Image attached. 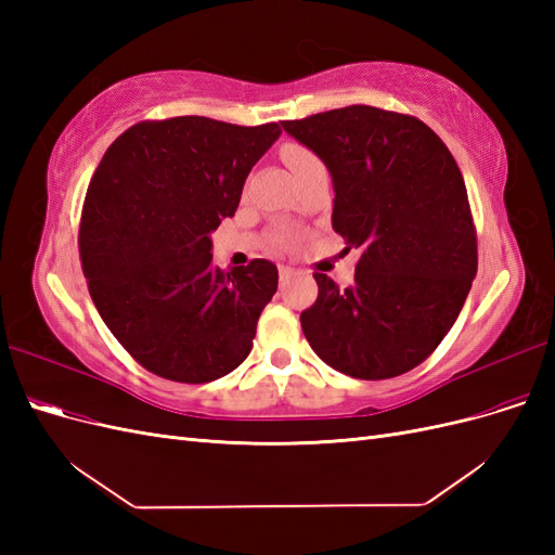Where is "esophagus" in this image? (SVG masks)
<instances>
[{
  "mask_svg": "<svg viewBox=\"0 0 555 555\" xmlns=\"http://www.w3.org/2000/svg\"><path fill=\"white\" fill-rule=\"evenodd\" d=\"M294 275H296L294 268H289V266H280V284H282V287H284V284H289Z\"/></svg>",
  "mask_w": 555,
  "mask_h": 555,
  "instance_id": "obj_1",
  "label": "esophagus"
}]
</instances>
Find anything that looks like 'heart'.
<instances>
[{
    "label": "heart",
    "instance_id": "heart-1",
    "mask_svg": "<svg viewBox=\"0 0 555 555\" xmlns=\"http://www.w3.org/2000/svg\"><path fill=\"white\" fill-rule=\"evenodd\" d=\"M282 159L284 164L289 166L292 173L296 178H300L304 173H308L310 169H314V166H322V159H319L312 150L298 145V143H287L282 145Z\"/></svg>",
    "mask_w": 555,
    "mask_h": 555
}]
</instances>
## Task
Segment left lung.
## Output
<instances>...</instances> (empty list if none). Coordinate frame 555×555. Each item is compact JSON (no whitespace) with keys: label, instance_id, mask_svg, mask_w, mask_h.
Instances as JSON below:
<instances>
[{"label":"left lung","instance_id":"left-lung-1","mask_svg":"<svg viewBox=\"0 0 555 555\" xmlns=\"http://www.w3.org/2000/svg\"><path fill=\"white\" fill-rule=\"evenodd\" d=\"M333 178V229L359 247L354 282L314 273L300 312L314 354L357 379H389L442 343L477 275V231L449 147L418 117L347 106L282 122Z\"/></svg>","mask_w":555,"mask_h":555}]
</instances>
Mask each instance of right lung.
<instances>
[{
  "mask_svg": "<svg viewBox=\"0 0 555 555\" xmlns=\"http://www.w3.org/2000/svg\"><path fill=\"white\" fill-rule=\"evenodd\" d=\"M278 122L241 127L201 115L145 120L99 162L80 215L82 275L104 324L145 371L204 384L247 359L278 268L220 271L210 233L233 217Z\"/></svg>",
  "mask_w": 555,
  "mask_h": 555,
  "instance_id": "1",
  "label": "right lung"
}]
</instances>
